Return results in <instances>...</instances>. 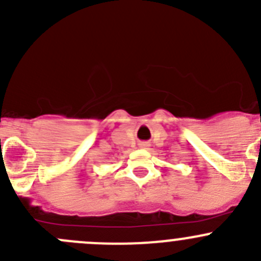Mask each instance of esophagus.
I'll return each mask as SVG.
<instances>
[{
    "label": "esophagus",
    "mask_w": 261,
    "mask_h": 261,
    "mask_svg": "<svg viewBox=\"0 0 261 261\" xmlns=\"http://www.w3.org/2000/svg\"><path fill=\"white\" fill-rule=\"evenodd\" d=\"M140 146H141V147H147L149 145H147L146 143H144V144H140Z\"/></svg>",
    "instance_id": "34e87169"
}]
</instances>
